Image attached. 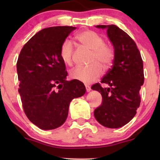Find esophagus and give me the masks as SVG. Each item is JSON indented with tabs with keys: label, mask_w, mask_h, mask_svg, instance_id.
Listing matches in <instances>:
<instances>
[{
	"label": "esophagus",
	"mask_w": 160,
	"mask_h": 160,
	"mask_svg": "<svg viewBox=\"0 0 160 160\" xmlns=\"http://www.w3.org/2000/svg\"><path fill=\"white\" fill-rule=\"evenodd\" d=\"M86 92H89V91L91 90V88H90V86H89L86 85Z\"/></svg>",
	"instance_id": "34e87169"
}]
</instances>
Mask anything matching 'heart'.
I'll return each mask as SVG.
<instances>
[{
    "label": "heart",
    "mask_w": 160,
    "mask_h": 160,
    "mask_svg": "<svg viewBox=\"0 0 160 160\" xmlns=\"http://www.w3.org/2000/svg\"><path fill=\"white\" fill-rule=\"evenodd\" d=\"M75 38L82 47L92 50V64L87 67H76L71 71V78L83 83H90L103 74L102 64L106 69L112 65L115 58V50L111 45L104 43V38L94 31H82L78 33ZM59 54L65 65H72L74 47L70 40H66L62 43Z\"/></svg>",
    "instance_id": "heart-1"
}]
</instances>
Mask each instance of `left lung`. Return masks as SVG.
Segmentation results:
<instances>
[{"mask_svg": "<svg viewBox=\"0 0 160 160\" xmlns=\"http://www.w3.org/2000/svg\"><path fill=\"white\" fill-rule=\"evenodd\" d=\"M96 27L107 28L108 38L114 47L115 58L101 81L109 87H102L99 82L92 86V89L99 92L102 96V105L95 110L94 116L105 127L120 128L135 117L140 106L139 91L144 80L143 60L136 43L127 33L114 25Z\"/></svg>", "mask_w": 160, "mask_h": 160, "instance_id": "8db88e82", "label": "left lung"}]
</instances>
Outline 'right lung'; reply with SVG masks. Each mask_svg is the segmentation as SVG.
Listing matches in <instances>:
<instances>
[{
  "label": "right lung",
  "instance_id": "add662e5",
  "mask_svg": "<svg viewBox=\"0 0 160 160\" xmlns=\"http://www.w3.org/2000/svg\"><path fill=\"white\" fill-rule=\"evenodd\" d=\"M76 28L56 26L42 29L24 45L18 58L19 92L25 115L41 129L61 126L67 119L71 101L85 94L76 80L68 81L60 47Z\"/></svg>",
  "mask_w": 160,
  "mask_h": 160
}]
</instances>
